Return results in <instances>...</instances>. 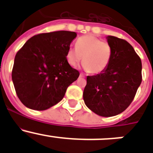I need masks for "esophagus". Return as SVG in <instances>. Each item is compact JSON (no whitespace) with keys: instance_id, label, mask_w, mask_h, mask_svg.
<instances>
[{"instance_id":"obj_1","label":"esophagus","mask_w":153,"mask_h":153,"mask_svg":"<svg viewBox=\"0 0 153 153\" xmlns=\"http://www.w3.org/2000/svg\"><path fill=\"white\" fill-rule=\"evenodd\" d=\"M80 77H81V78H85V76H84L83 74H80Z\"/></svg>"}]
</instances>
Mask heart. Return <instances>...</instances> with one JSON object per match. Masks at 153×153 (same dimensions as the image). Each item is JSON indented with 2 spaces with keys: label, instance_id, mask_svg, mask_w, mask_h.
<instances>
[{
  "label": "heart",
  "instance_id": "b5f03b06",
  "mask_svg": "<svg viewBox=\"0 0 153 153\" xmlns=\"http://www.w3.org/2000/svg\"><path fill=\"white\" fill-rule=\"evenodd\" d=\"M112 53V47L107 42L92 35H84L78 38L76 48L68 49L66 58L68 64L73 67H76L83 58L85 70L98 74L107 68Z\"/></svg>",
  "mask_w": 153,
  "mask_h": 153
}]
</instances>
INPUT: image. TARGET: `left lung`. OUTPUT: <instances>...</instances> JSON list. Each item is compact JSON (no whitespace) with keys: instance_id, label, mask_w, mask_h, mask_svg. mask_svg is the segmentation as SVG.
<instances>
[{"instance_id":"8db88e82","label":"left lung","mask_w":153,"mask_h":153,"mask_svg":"<svg viewBox=\"0 0 153 153\" xmlns=\"http://www.w3.org/2000/svg\"><path fill=\"white\" fill-rule=\"evenodd\" d=\"M106 38L112 50L109 65L101 73L87 76L83 97L92 112L111 117L124 112L133 101L142 81V64L127 41L115 36Z\"/></svg>"}]
</instances>
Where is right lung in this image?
<instances>
[{"instance_id": "add662e5", "label": "right lung", "mask_w": 153, "mask_h": 153, "mask_svg": "<svg viewBox=\"0 0 153 153\" xmlns=\"http://www.w3.org/2000/svg\"><path fill=\"white\" fill-rule=\"evenodd\" d=\"M75 32L56 31L34 35L17 52L12 71L15 92L22 104L45 110L63 99L80 73L66 55Z\"/></svg>"}]
</instances>
